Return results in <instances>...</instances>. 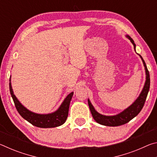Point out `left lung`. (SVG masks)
Returning <instances> with one entry per match:
<instances>
[{
	"instance_id": "1",
	"label": "left lung",
	"mask_w": 157,
	"mask_h": 157,
	"mask_svg": "<svg viewBox=\"0 0 157 157\" xmlns=\"http://www.w3.org/2000/svg\"><path fill=\"white\" fill-rule=\"evenodd\" d=\"M126 36L128 38L130 41L132 42V44L134 45V50L136 48V44H134V41L133 39L130 37L129 35H126ZM136 51V50H135ZM140 57L141 58L143 61V65L145 66V74H146V80L145 82V85L143 86V89L142 90L141 93L139 95V96L138 97L137 99L134 101V103L132 105L129 106V107H127L126 109L122 111L120 113L117 114L115 116H105L102 114H100L95 111V109L94 107V106L90 102V100L88 99V104L89 107L91 111V114L93 116L94 120L97 122L98 123L102 125L105 126H110V127H116V126H120L122 124H126L129 122L136 117L138 114L140 113V111L144 106L146 98H147V94L149 92V89H150V73L147 70V66H146L145 61L143 60V57L139 55Z\"/></svg>"
}]
</instances>
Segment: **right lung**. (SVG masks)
Masks as SVG:
<instances>
[{"instance_id": "right-lung-1", "label": "right lung", "mask_w": 157, "mask_h": 157, "mask_svg": "<svg viewBox=\"0 0 157 157\" xmlns=\"http://www.w3.org/2000/svg\"><path fill=\"white\" fill-rule=\"evenodd\" d=\"M10 91L18 113L25 120L28 121L33 125L37 127H41V128H51V127H56L62 125L66 122L68 114L69 105L72 99L73 92H71L66 96L59 109L55 112L48 114H39L29 111L18 101L13 92L11 84V78L10 79Z\"/></svg>"}]
</instances>
